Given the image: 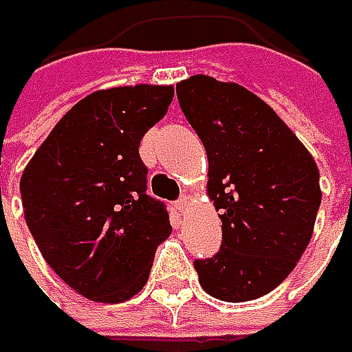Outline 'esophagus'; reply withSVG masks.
Masks as SVG:
<instances>
[{
  "label": "esophagus",
  "mask_w": 352,
  "mask_h": 352,
  "mask_svg": "<svg viewBox=\"0 0 352 352\" xmlns=\"http://www.w3.org/2000/svg\"><path fill=\"white\" fill-rule=\"evenodd\" d=\"M187 206H189V199H187L185 195H183V197H179V199L175 201V208L179 210V212H181V214H185Z\"/></svg>",
  "instance_id": "1"
}]
</instances>
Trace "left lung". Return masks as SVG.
Returning <instances> with one entry per match:
<instances>
[{
    "instance_id": "left-lung-1",
    "label": "left lung",
    "mask_w": 352,
    "mask_h": 352,
    "mask_svg": "<svg viewBox=\"0 0 352 352\" xmlns=\"http://www.w3.org/2000/svg\"><path fill=\"white\" fill-rule=\"evenodd\" d=\"M187 122L208 155V197L222 245L193 263L201 287L222 302L275 289L310 245L322 201L316 161L287 124L239 83L193 75L177 83Z\"/></svg>"
}]
</instances>
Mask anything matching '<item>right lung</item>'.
Returning a JSON list of instances; mask_svg holds the SVG:
<instances>
[{
	"label": "right lung",
	"mask_w": 352,
	"mask_h": 352,
	"mask_svg": "<svg viewBox=\"0 0 352 352\" xmlns=\"http://www.w3.org/2000/svg\"><path fill=\"white\" fill-rule=\"evenodd\" d=\"M173 94L144 83L94 91L56 122L22 173L24 218L44 261L91 302L136 296L171 234L169 212L146 193L138 146Z\"/></svg>",
	"instance_id": "right-lung-1"
}]
</instances>
